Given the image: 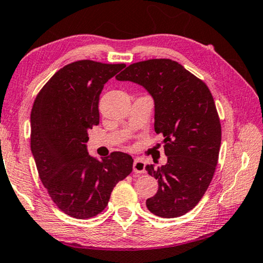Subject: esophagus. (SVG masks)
<instances>
[{
    "instance_id": "34e87169",
    "label": "esophagus",
    "mask_w": 263,
    "mask_h": 263,
    "mask_svg": "<svg viewBox=\"0 0 263 263\" xmlns=\"http://www.w3.org/2000/svg\"><path fill=\"white\" fill-rule=\"evenodd\" d=\"M133 171L136 174H145V163L142 159H135V162H133Z\"/></svg>"
}]
</instances>
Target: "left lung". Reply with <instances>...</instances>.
<instances>
[{
	"instance_id": "8db88e82",
	"label": "left lung",
	"mask_w": 263,
	"mask_h": 263,
	"mask_svg": "<svg viewBox=\"0 0 263 263\" xmlns=\"http://www.w3.org/2000/svg\"><path fill=\"white\" fill-rule=\"evenodd\" d=\"M136 82L155 101V131L164 137L165 165H146L158 191L146 199L152 214L179 217L197 205L213 179L221 146V123L208 86L170 59L136 62L116 77Z\"/></svg>"
}]
</instances>
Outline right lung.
I'll use <instances>...</instances> for the list:
<instances>
[{
	"label": "right lung",
	"mask_w": 263,
	"mask_h": 263,
	"mask_svg": "<svg viewBox=\"0 0 263 263\" xmlns=\"http://www.w3.org/2000/svg\"><path fill=\"white\" fill-rule=\"evenodd\" d=\"M125 67L92 60L59 69L35 98L30 113V148L39 176L59 209L74 218L100 214L133 159L112 152L100 160L87 152L88 130L99 124L104 85Z\"/></svg>",
	"instance_id": "1"
}]
</instances>
